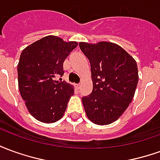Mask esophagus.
Segmentation results:
<instances>
[{
  "instance_id": "34e87169",
  "label": "esophagus",
  "mask_w": 160,
  "mask_h": 160,
  "mask_svg": "<svg viewBox=\"0 0 160 160\" xmlns=\"http://www.w3.org/2000/svg\"><path fill=\"white\" fill-rule=\"evenodd\" d=\"M75 87H76L77 89L79 90V89L80 88V84H76V85H75Z\"/></svg>"
}]
</instances>
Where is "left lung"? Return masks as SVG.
Returning <instances> with one entry per match:
<instances>
[{"instance_id": "obj_1", "label": "left lung", "mask_w": 160, "mask_h": 160, "mask_svg": "<svg viewBox=\"0 0 160 160\" xmlns=\"http://www.w3.org/2000/svg\"><path fill=\"white\" fill-rule=\"evenodd\" d=\"M90 61L92 92L82 98L88 119L108 125L120 118L133 99L137 87V63L121 46L111 42L79 43Z\"/></svg>"}]
</instances>
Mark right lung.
Segmentation results:
<instances>
[{"label": "right lung", "mask_w": 160, "mask_h": 160, "mask_svg": "<svg viewBox=\"0 0 160 160\" xmlns=\"http://www.w3.org/2000/svg\"><path fill=\"white\" fill-rule=\"evenodd\" d=\"M78 42L46 36L23 49L18 64L19 90L30 114L52 123L65 113L73 87L55 80L62 76L63 62Z\"/></svg>", "instance_id": "right-lung-1"}]
</instances>
